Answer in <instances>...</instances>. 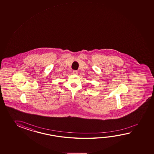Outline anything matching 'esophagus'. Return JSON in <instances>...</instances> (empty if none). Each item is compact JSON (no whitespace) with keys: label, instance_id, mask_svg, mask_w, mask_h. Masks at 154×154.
I'll list each match as a JSON object with an SVG mask.
<instances>
[{"label":"esophagus","instance_id":"esophagus-1","mask_svg":"<svg viewBox=\"0 0 154 154\" xmlns=\"http://www.w3.org/2000/svg\"><path fill=\"white\" fill-rule=\"evenodd\" d=\"M72 74H75V75H77V74H78V72L76 71V70H73V71H72Z\"/></svg>","mask_w":154,"mask_h":154}]
</instances>
